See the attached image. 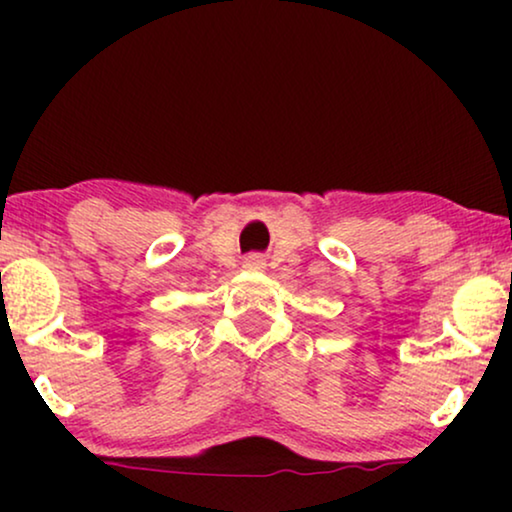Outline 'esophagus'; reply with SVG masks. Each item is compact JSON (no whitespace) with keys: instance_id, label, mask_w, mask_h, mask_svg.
<instances>
[{"instance_id":"1","label":"esophagus","mask_w":512,"mask_h":512,"mask_svg":"<svg viewBox=\"0 0 512 512\" xmlns=\"http://www.w3.org/2000/svg\"><path fill=\"white\" fill-rule=\"evenodd\" d=\"M244 265H247L249 270H261L265 263H263V256H258V254H251V256L244 258Z\"/></svg>"}]
</instances>
